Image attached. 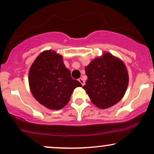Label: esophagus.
I'll list each match as a JSON object with an SVG mask.
<instances>
[{
	"instance_id": "1",
	"label": "esophagus",
	"mask_w": 154,
	"mask_h": 154,
	"mask_svg": "<svg viewBox=\"0 0 154 154\" xmlns=\"http://www.w3.org/2000/svg\"><path fill=\"white\" fill-rule=\"evenodd\" d=\"M78 80H79V82H80L81 84H82V86L85 85V80H84V79H83L82 78H79V79H78Z\"/></svg>"
}]
</instances>
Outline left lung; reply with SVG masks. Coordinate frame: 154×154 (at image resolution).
<instances>
[{"instance_id":"left-lung-1","label":"left lung","mask_w":154,"mask_h":154,"mask_svg":"<svg viewBox=\"0 0 154 154\" xmlns=\"http://www.w3.org/2000/svg\"><path fill=\"white\" fill-rule=\"evenodd\" d=\"M88 76L82 88L90 100L100 109H107L123 97L128 85L129 77L121 59L109 52L94 59L85 66Z\"/></svg>"}]
</instances>
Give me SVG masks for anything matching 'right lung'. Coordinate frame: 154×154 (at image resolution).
Returning <instances> with one entry per match:
<instances>
[{"label":"right lung","mask_w":154,"mask_h":154,"mask_svg":"<svg viewBox=\"0 0 154 154\" xmlns=\"http://www.w3.org/2000/svg\"><path fill=\"white\" fill-rule=\"evenodd\" d=\"M64 65L63 57L53 50H46L36 57L29 72L31 92L41 105L54 110L67 105L74 90L82 87L73 79Z\"/></svg>","instance_id":"obj_1"}]
</instances>
